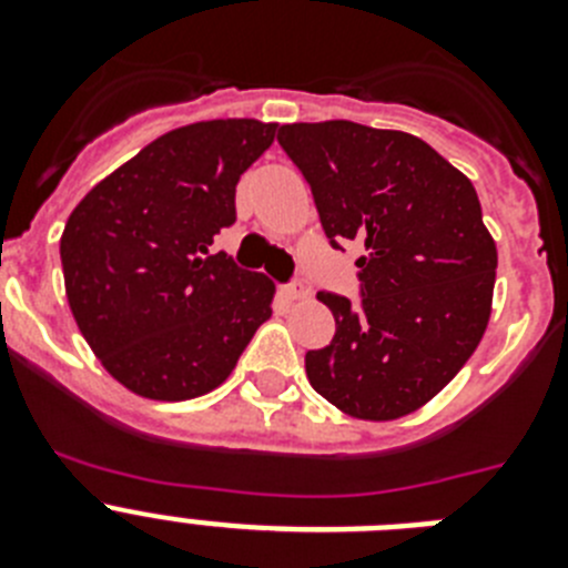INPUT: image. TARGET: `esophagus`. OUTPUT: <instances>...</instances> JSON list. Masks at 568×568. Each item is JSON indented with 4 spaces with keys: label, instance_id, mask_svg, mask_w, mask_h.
Returning a JSON list of instances; mask_svg holds the SVG:
<instances>
[{
    "label": "esophagus",
    "instance_id": "esophagus-1",
    "mask_svg": "<svg viewBox=\"0 0 568 568\" xmlns=\"http://www.w3.org/2000/svg\"><path fill=\"white\" fill-rule=\"evenodd\" d=\"M284 293H287L290 301H307L310 295H313V290L307 287V281L304 278H295L293 284H287V287H284Z\"/></svg>",
    "mask_w": 568,
    "mask_h": 568
}]
</instances>
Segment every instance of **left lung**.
<instances>
[{"label": "left lung", "instance_id": "left-lung-1", "mask_svg": "<svg viewBox=\"0 0 568 568\" xmlns=\"http://www.w3.org/2000/svg\"><path fill=\"white\" fill-rule=\"evenodd\" d=\"M278 144L313 190L329 244L355 241L361 301L318 293L335 335L307 378L341 413L393 420L444 389L484 338L498 250L478 193L418 135L366 124H284Z\"/></svg>", "mask_w": 568, "mask_h": 568}]
</instances>
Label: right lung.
<instances>
[{
    "label": "right lung",
    "mask_w": 568,
    "mask_h": 568,
    "mask_svg": "<svg viewBox=\"0 0 568 568\" xmlns=\"http://www.w3.org/2000/svg\"><path fill=\"white\" fill-rule=\"evenodd\" d=\"M275 128L213 119L170 130L70 213L59 241L70 313L130 393H210L273 315V281L210 244L235 222V184Z\"/></svg>",
    "instance_id": "right-lung-1"
}]
</instances>
